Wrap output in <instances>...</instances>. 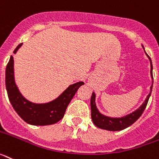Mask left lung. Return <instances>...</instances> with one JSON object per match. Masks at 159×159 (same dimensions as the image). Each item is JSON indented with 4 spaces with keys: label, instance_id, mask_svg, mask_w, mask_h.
I'll list each match as a JSON object with an SVG mask.
<instances>
[{
    "label": "left lung",
    "instance_id": "8db88e82",
    "mask_svg": "<svg viewBox=\"0 0 159 159\" xmlns=\"http://www.w3.org/2000/svg\"><path fill=\"white\" fill-rule=\"evenodd\" d=\"M143 49H144V47H143ZM146 55H147L148 58L150 60V65H151L150 66H151L150 73H151V77L153 78V74H152L153 66H152L151 59H150V56L147 54H146ZM152 87H153V85L150 87V94L148 95L147 98L143 102V104L141 105L140 108H138L136 111H134L132 113L126 115V116H123V117H120V118H113V117H109V116H106L101 114L98 111L97 108H96V102H95L96 95H95L94 93H93L92 97H91V112H92L91 115H92V120H93L95 125L96 127H98V128L108 130V131H120V130L125 129L127 127L134 124V122L136 121L142 116V114L144 112L145 108H146V105H147L148 100H149V98H150V94H151Z\"/></svg>",
    "mask_w": 159,
    "mask_h": 159
}]
</instances>
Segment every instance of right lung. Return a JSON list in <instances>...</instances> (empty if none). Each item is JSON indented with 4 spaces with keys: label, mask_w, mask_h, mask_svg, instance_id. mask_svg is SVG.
<instances>
[{
    "label": "right lung",
    "mask_w": 159,
    "mask_h": 159,
    "mask_svg": "<svg viewBox=\"0 0 159 159\" xmlns=\"http://www.w3.org/2000/svg\"><path fill=\"white\" fill-rule=\"evenodd\" d=\"M19 44L13 53L20 47ZM84 82L75 83L70 86L55 100L46 104H34L27 100L20 93L16 86L13 75V57L10 56L5 70V85L8 97L17 114L26 123L33 125H47L57 123L63 118L66 107Z\"/></svg>",
    "instance_id": "obj_1"
}]
</instances>
